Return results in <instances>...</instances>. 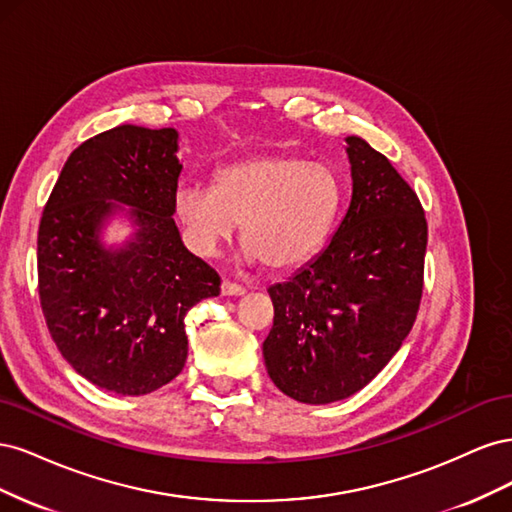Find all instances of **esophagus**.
<instances>
[{"label": "esophagus", "instance_id": "1", "mask_svg": "<svg viewBox=\"0 0 512 512\" xmlns=\"http://www.w3.org/2000/svg\"><path fill=\"white\" fill-rule=\"evenodd\" d=\"M222 294H224V297H241V294H245V288L241 284L224 280L222 282Z\"/></svg>", "mask_w": 512, "mask_h": 512}]
</instances>
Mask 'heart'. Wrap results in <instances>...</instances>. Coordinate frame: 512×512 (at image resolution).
<instances>
[{
	"label": "heart",
	"mask_w": 512,
	"mask_h": 512,
	"mask_svg": "<svg viewBox=\"0 0 512 512\" xmlns=\"http://www.w3.org/2000/svg\"><path fill=\"white\" fill-rule=\"evenodd\" d=\"M342 207V181L320 162L260 156L222 168L215 185L181 183L175 213L192 250L213 256L241 224L247 258L288 271L314 258Z\"/></svg>",
	"instance_id": "1"
}]
</instances>
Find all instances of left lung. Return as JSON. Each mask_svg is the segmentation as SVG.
I'll use <instances>...</instances> for the list:
<instances>
[{"instance_id":"left-lung-1","label":"left lung","mask_w":512,"mask_h":512,"mask_svg":"<svg viewBox=\"0 0 512 512\" xmlns=\"http://www.w3.org/2000/svg\"><path fill=\"white\" fill-rule=\"evenodd\" d=\"M352 200L329 245L269 288L262 354L273 384L303 404L361 391L404 344L423 297L427 220L389 158L348 136Z\"/></svg>"}]
</instances>
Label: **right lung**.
Instances as JSON below:
<instances>
[{"label": "right lung", "mask_w": 512, "mask_h": 512, "mask_svg": "<svg viewBox=\"0 0 512 512\" xmlns=\"http://www.w3.org/2000/svg\"><path fill=\"white\" fill-rule=\"evenodd\" d=\"M177 130L117 126L76 147L38 228V292L61 356L119 395H147L181 374L183 318L220 294V275L179 237ZM130 204L135 239L104 251L99 228Z\"/></svg>", "instance_id": "add662e5"}]
</instances>
